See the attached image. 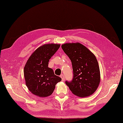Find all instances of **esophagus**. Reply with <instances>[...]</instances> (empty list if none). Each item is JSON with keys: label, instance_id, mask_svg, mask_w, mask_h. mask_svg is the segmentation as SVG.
I'll use <instances>...</instances> for the list:
<instances>
[{"label": "esophagus", "instance_id": "esophagus-1", "mask_svg": "<svg viewBox=\"0 0 123 123\" xmlns=\"http://www.w3.org/2000/svg\"><path fill=\"white\" fill-rule=\"evenodd\" d=\"M60 77H61V78L62 79V81H64L65 80V76H64V75H63V74H61L60 75Z\"/></svg>", "mask_w": 123, "mask_h": 123}]
</instances>
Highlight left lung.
<instances>
[{
    "label": "left lung",
    "instance_id": "1",
    "mask_svg": "<svg viewBox=\"0 0 123 123\" xmlns=\"http://www.w3.org/2000/svg\"><path fill=\"white\" fill-rule=\"evenodd\" d=\"M61 48L72 63L74 78L65 83L71 92L84 98L90 96L97 89L100 72L97 59L92 52L79 43H66Z\"/></svg>",
    "mask_w": 123,
    "mask_h": 123
}]
</instances>
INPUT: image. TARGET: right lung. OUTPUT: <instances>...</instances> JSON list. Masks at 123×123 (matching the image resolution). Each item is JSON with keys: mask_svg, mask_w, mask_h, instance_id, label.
<instances>
[{"mask_svg": "<svg viewBox=\"0 0 123 123\" xmlns=\"http://www.w3.org/2000/svg\"><path fill=\"white\" fill-rule=\"evenodd\" d=\"M60 44L42 45L31 54L24 68L26 85L33 94L39 97L52 95L57 83L62 79L48 67L49 60L60 48Z\"/></svg>", "mask_w": 123, "mask_h": 123, "instance_id": "add662e5", "label": "right lung"}]
</instances>
